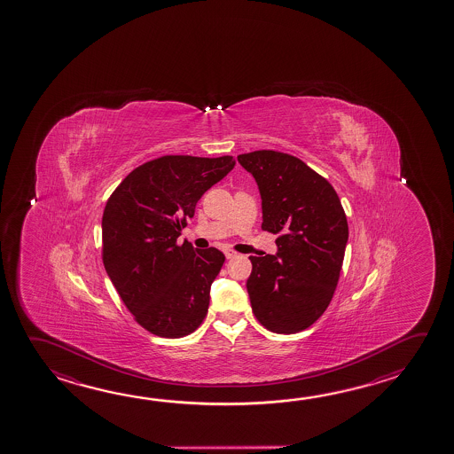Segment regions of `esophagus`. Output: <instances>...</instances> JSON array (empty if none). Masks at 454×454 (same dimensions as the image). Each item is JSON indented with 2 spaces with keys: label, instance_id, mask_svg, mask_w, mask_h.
<instances>
[{
  "label": "esophagus",
  "instance_id": "1",
  "mask_svg": "<svg viewBox=\"0 0 454 454\" xmlns=\"http://www.w3.org/2000/svg\"><path fill=\"white\" fill-rule=\"evenodd\" d=\"M236 252H234V250H224V256H226V258H228V260H231V258H234V256H236Z\"/></svg>",
  "mask_w": 454,
  "mask_h": 454
}]
</instances>
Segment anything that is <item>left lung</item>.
I'll return each mask as SVG.
<instances>
[{
    "instance_id": "left-lung-1",
    "label": "left lung",
    "mask_w": 454,
    "mask_h": 454,
    "mask_svg": "<svg viewBox=\"0 0 454 454\" xmlns=\"http://www.w3.org/2000/svg\"><path fill=\"white\" fill-rule=\"evenodd\" d=\"M238 160L262 194V230L278 234V254L250 256L252 310L274 333L301 332L325 312L338 286L349 238L341 200L292 154L260 150Z\"/></svg>"
}]
</instances>
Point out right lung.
Returning <instances> with one entry per match:
<instances>
[{
    "mask_svg": "<svg viewBox=\"0 0 454 454\" xmlns=\"http://www.w3.org/2000/svg\"><path fill=\"white\" fill-rule=\"evenodd\" d=\"M232 156H160L134 168L106 202L102 260L137 322L160 338L192 333L207 316L224 254L178 244L200 196L232 170Z\"/></svg>",
    "mask_w": 454,
    "mask_h": 454,
    "instance_id": "obj_1",
    "label": "right lung"
}]
</instances>
